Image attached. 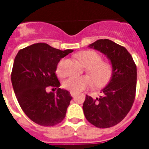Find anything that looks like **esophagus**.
<instances>
[{
    "label": "esophagus",
    "mask_w": 149,
    "mask_h": 149,
    "mask_svg": "<svg viewBox=\"0 0 149 149\" xmlns=\"http://www.w3.org/2000/svg\"><path fill=\"white\" fill-rule=\"evenodd\" d=\"M70 94H71V95L72 96V97H74V96L76 95V94H77V93H74V92H70Z\"/></svg>",
    "instance_id": "1"
}]
</instances>
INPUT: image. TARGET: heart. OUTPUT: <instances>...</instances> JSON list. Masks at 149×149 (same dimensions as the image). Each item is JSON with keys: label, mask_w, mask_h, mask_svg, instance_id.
<instances>
[{"label": "heart", "mask_w": 149, "mask_h": 149, "mask_svg": "<svg viewBox=\"0 0 149 149\" xmlns=\"http://www.w3.org/2000/svg\"><path fill=\"white\" fill-rule=\"evenodd\" d=\"M76 57L86 67V72L93 77L96 86H102L109 82L113 72V67L110 61L102 60L101 55L93 50L80 51ZM63 63L64 60L62 59L57 64L56 71L60 74L63 73ZM93 79L89 75L70 76L64 81L63 86L71 92L80 93L93 86Z\"/></svg>", "instance_id": "b5f03b06"}]
</instances>
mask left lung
I'll return each mask as SVG.
<instances>
[{
  "mask_svg": "<svg viewBox=\"0 0 149 149\" xmlns=\"http://www.w3.org/2000/svg\"><path fill=\"white\" fill-rule=\"evenodd\" d=\"M106 55L113 67L109 84L99 98L86 95L83 104L88 122L99 128L119 124L134 104L136 88V65L125 47L110 39H98L88 46Z\"/></svg>",
  "mask_w": 149,
  "mask_h": 149,
  "instance_id": "8db88e82",
  "label": "left lung"
}]
</instances>
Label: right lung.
Listing matches in <instances>:
<instances>
[{"mask_svg": "<svg viewBox=\"0 0 149 149\" xmlns=\"http://www.w3.org/2000/svg\"><path fill=\"white\" fill-rule=\"evenodd\" d=\"M73 52L36 43L21 49L15 56L11 74L13 89L21 108L29 119L49 127L60 123L72 97L60 83L55 72L60 59ZM49 87L57 93H48Z\"/></svg>", "mask_w": 149, "mask_h": 149, "instance_id": "obj_1", "label": "right lung"}]
</instances>
